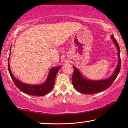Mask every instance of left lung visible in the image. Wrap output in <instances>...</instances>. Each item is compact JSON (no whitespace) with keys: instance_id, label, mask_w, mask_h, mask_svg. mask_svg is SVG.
<instances>
[{"instance_id":"obj_1","label":"left lung","mask_w":128,"mask_h":128,"mask_svg":"<svg viewBox=\"0 0 128 128\" xmlns=\"http://www.w3.org/2000/svg\"><path fill=\"white\" fill-rule=\"evenodd\" d=\"M111 38L117 48L119 59L118 66H117L112 76L108 78V79L105 80L92 81V80H86L82 76L81 73L79 72L78 69H76L75 67H73L74 71H73L72 78V82L73 86L78 92L86 94L97 93V92H102V91L109 88L113 82L115 81V78L118 75L120 69V49L118 44L114 36H112Z\"/></svg>"}]
</instances>
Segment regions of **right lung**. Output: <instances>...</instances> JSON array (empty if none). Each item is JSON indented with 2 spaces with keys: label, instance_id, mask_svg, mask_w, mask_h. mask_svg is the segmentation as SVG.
<instances>
[{
  "label": "right lung",
  "instance_id": "right-lung-1",
  "mask_svg": "<svg viewBox=\"0 0 128 128\" xmlns=\"http://www.w3.org/2000/svg\"><path fill=\"white\" fill-rule=\"evenodd\" d=\"M9 57L8 59V70L9 72L10 76L13 80L14 84L20 91L27 94L28 95L35 96H43L46 95L48 92H50L52 89L53 88L54 84H55L56 76L58 72L60 66L58 68H52L50 69V73L48 76V78L46 82L41 85H29L27 84L22 83L18 80L12 74L11 70L10 69L9 66Z\"/></svg>",
  "mask_w": 128,
  "mask_h": 128
}]
</instances>
